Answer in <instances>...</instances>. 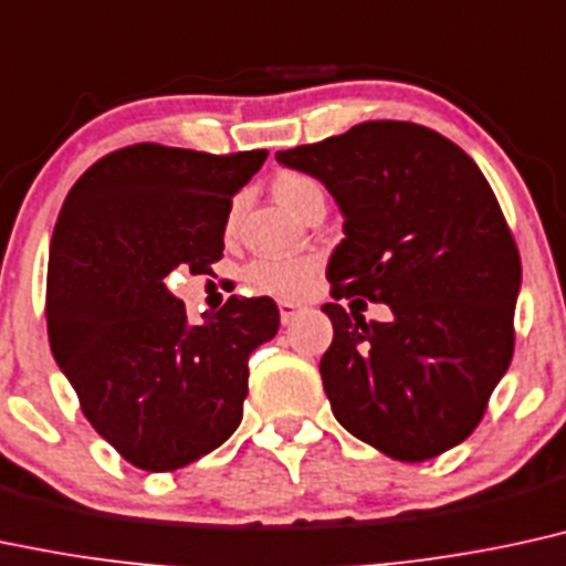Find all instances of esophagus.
<instances>
[{
  "label": "esophagus",
  "mask_w": 566,
  "mask_h": 566,
  "mask_svg": "<svg viewBox=\"0 0 566 566\" xmlns=\"http://www.w3.org/2000/svg\"><path fill=\"white\" fill-rule=\"evenodd\" d=\"M297 311H301V305L290 303V301H279V318H282V324L287 326L292 318L297 316Z\"/></svg>",
  "instance_id": "obj_1"
}]
</instances>
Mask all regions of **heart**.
I'll return each instance as SVG.
<instances>
[{"label":"heart","mask_w":566,"mask_h":566,"mask_svg":"<svg viewBox=\"0 0 566 566\" xmlns=\"http://www.w3.org/2000/svg\"><path fill=\"white\" fill-rule=\"evenodd\" d=\"M318 192H322V187L305 174L284 171L274 179V197L279 206L287 208L295 216ZM316 269L318 263L313 258H261V261L248 265L244 279L255 292L276 297H297L311 287Z\"/></svg>","instance_id":"heart-1"}]
</instances>
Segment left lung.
Returning a JSON list of instances; mask_svg holds the SVG:
<instances>
[{
	"mask_svg": "<svg viewBox=\"0 0 566 566\" xmlns=\"http://www.w3.org/2000/svg\"><path fill=\"white\" fill-rule=\"evenodd\" d=\"M343 210L326 265L332 297L387 303L390 322L326 303L322 358L335 419L398 461L464 442L514 356L520 250L482 171L451 139L408 120H366L276 153Z\"/></svg>",
	"mask_w": 566,
	"mask_h": 566,
	"instance_id": "1",
	"label": "left lung"
}]
</instances>
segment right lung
<instances>
[{
  "instance_id": "1",
  "label": "right lung",
  "mask_w": 566,
  "mask_h": 566,
  "mask_svg": "<svg viewBox=\"0 0 566 566\" xmlns=\"http://www.w3.org/2000/svg\"><path fill=\"white\" fill-rule=\"evenodd\" d=\"M265 158L153 142L115 149L73 184L54 223L52 356L88 424L145 472H174L231 438L250 353L279 329L271 297L231 295L192 326L166 287L176 269L210 274L221 261L231 197Z\"/></svg>"
}]
</instances>
